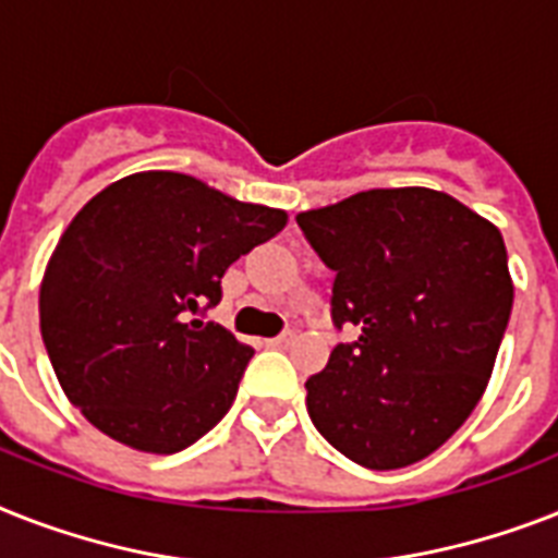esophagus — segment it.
I'll list each match as a JSON object with an SVG mask.
<instances>
[{
    "instance_id": "34e87169",
    "label": "esophagus",
    "mask_w": 558,
    "mask_h": 558,
    "mask_svg": "<svg viewBox=\"0 0 558 558\" xmlns=\"http://www.w3.org/2000/svg\"><path fill=\"white\" fill-rule=\"evenodd\" d=\"M292 341H294V332H283V335H278V338H271L269 347H289Z\"/></svg>"
}]
</instances>
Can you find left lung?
<instances>
[{"mask_svg": "<svg viewBox=\"0 0 558 558\" xmlns=\"http://www.w3.org/2000/svg\"><path fill=\"white\" fill-rule=\"evenodd\" d=\"M335 271L332 320L355 324L306 381L320 436L369 470L436 452L490 381L513 278L501 232L436 189H369L298 215Z\"/></svg>", "mask_w": 558, "mask_h": 558, "instance_id": "8db88e82", "label": "left lung"}]
</instances>
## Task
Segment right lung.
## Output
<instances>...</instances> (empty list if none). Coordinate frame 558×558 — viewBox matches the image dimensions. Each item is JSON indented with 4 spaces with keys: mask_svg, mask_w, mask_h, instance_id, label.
<instances>
[{
    "mask_svg": "<svg viewBox=\"0 0 558 558\" xmlns=\"http://www.w3.org/2000/svg\"><path fill=\"white\" fill-rule=\"evenodd\" d=\"M287 220L180 171H137L94 194L39 287V329L68 401L131 450L171 456L206 436L255 350L189 312L217 306L226 269Z\"/></svg>",
    "mask_w": 558,
    "mask_h": 558,
    "instance_id": "obj_1",
    "label": "right lung"
}]
</instances>
